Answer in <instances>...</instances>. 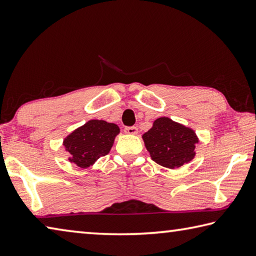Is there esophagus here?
I'll return each instance as SVG.
<instances>
[{
	"label": "esophagus",
	"mask_w": 256,
	"mask_h": 256,
	"mask_svg": "<svg viewBox=\"0 0 256 256\" xmlns=\"http://www.w3.org/2000/svg\"><path fill=\"white\" fill-rule=\"evenodd\" d=\"M124 132L126 134H129V135H136L138 132V129L135 126H130V127H126L124 128Z\"/></svg>",
	"instance_id": "obj_1"
}]
</instances>
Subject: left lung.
Masks as SVG:
<instances>
[{
    "label": "left lung",
    "mask_w": 256,
    "mask_h": 256,
    "mask_svg": "<svg viewBox=\"0 0 256 256\" xmlns=\"http://www.w3.org/2000/svg\"><path fill=\"white\" fill-rule=\"evenodd\" d=\"M147 150L153 160L164 168H176L194 158L198 142L192 129L166 116L154 121L153 127L142 135Z\"/></svg>",
    "instance_id": "8db88e82"
}]
</instances>
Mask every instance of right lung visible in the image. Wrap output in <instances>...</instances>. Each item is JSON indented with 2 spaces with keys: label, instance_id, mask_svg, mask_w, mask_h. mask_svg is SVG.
<instances>
[{
  "label": "right lung",
  "instance_id": "1",
  "mask_svg": "<svg viewBox=\"0 0 256 256\" xmlns=\"http://www.w3.org/2000/svg\"><path fill=\"white\" fill-rule=\"evenodd\" d=\"M119 132V127L114 124L90 120L65 138L64 146L70 154V162L82 168H88L109 153Z\"/></svg>",
  "mask_w": 256,
  "mask_h": 256
}]
</instances>
